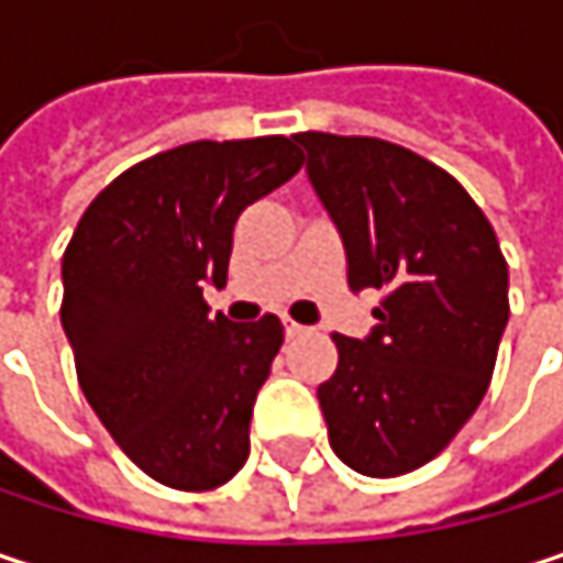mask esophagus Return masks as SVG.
I'll return each mask as SVG.
<instances>
[{
  "instance_id": "obj_1",
  "label": "esophagus",
  "mask_w": 563,
  "mask_h": 563,
  "mask_svg": "<svg viewBox=\"0 0 563 563\" xmlns=\"http://www.w3.org/2000/svg\"><path fill=\"white\" fill-rule=\"evenodd\" d=\"M283 329H286V339H296V335H302L306 332V325H299L296 319H289V316H283Z\"/></svg>"
}]
</instances>
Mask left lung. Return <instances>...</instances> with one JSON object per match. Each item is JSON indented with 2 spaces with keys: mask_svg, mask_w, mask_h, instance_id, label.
<instances>
[{
  "mask_svg": "<svg viewBox=\"0 0 563 563\" xmlns=\"http://www.w3.org/2000/svg\"><path fill=\"white\" fill-rule=\"evenodd\" d=\"M292 140L342 234L349 286L382 292L365 342L332 332L329 443L362 476H404L450 446L493 382L508 264L483 208L430 159L375 136Z\"/></svg>",
  "mask_w": 563,
  "mask_h": 563,
  "instance_id": "obj_1",
  "label": "left lung"
}]
</instances>
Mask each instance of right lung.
<instances>
[{
  "instance_id": "obj_1",
  "label": "right lung",
  "mask_w": 563,
  "mask_h": 563,
  "mask_svg": "<svg viewBox=\"0 0 563 563\" xmlns=\"http://www.w3.org/2000/svg\"><path fill=\"white\" fill-rule=\"evenodd\" d=\"M302 166L292 136L198 140L120 172L80 214L60 261V325L80 391L156 483L208 493L251 453V413L283 322L211 316L234 224Z\"/></svg>"
}]
</instances>
